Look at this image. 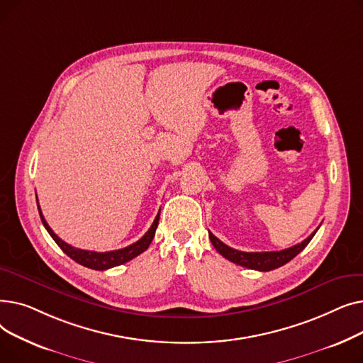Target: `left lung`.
I'll use <instances>...</instances> for the list:
<instances>
[{
  "mask_svg": "<svg viewBox=\"0 0 363 363\" xmlns=\"http://www.w3.org/2000/svg\"><path fill=\"white\" fill-rule=\"evenodd\" d=\"M318 228L306 240H303L301 242L290 247V249H285V250H281V252H253V253L240 252V250L233 249V247H230V245L223 244L211 231H208V238H211L215 249L225 259L231 260L233 263H237L240 266H244V268L260 271V272H268V271L279 268V266L289 263L291 259H294L304 249V247H306L311 242V240L313 238V235L318 231Z\"/></svg>",
  "mask_w": 363,
  "mask_h": 363,
  "instance_id": "left-lung-1",
  "label": "left lung"
}]
</instances>
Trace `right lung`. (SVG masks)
Masks as SVG:
<instances>
[{
	"mask_svg": "<svg viewBox=\"0 0 363 363\" xmlns=\"http://www.w3.org/2000/svg\"><path fill=\"white\" fill-rule=\"evenodd\" d=\"M38 203V200H36ZM38 211H40V216H41V220L45 226V230L48 231V234L51 235V238L57 242V245L60 247V249L70 257L73 259L74 262H78L79 264L85 266V268H89V269H95V271H106V269H110V268H114V266H119V264H123L129 260H132L133 257H137L138 255H141L143 252H145L148 249V245L151 244L152 238H155V234H156V230H157V225H159V218H160V212L157 213L155 222H152V225L150 226V230L143 235V238H140L137 242H133L128 247H125V249H119V250H111V252H104V253H100V252H89V250H82V249H76V247H72L70 244L65 242L63 240H60L59 237H57L51 228L48 226L45 218L43 216V212H41V207H40V203H38Z\"/></svg>",
	"mask_w": 363,
	"mask_h": 363,
	"instance_id": "add662e5",
	"label": "right lung"
}]
</instances>
